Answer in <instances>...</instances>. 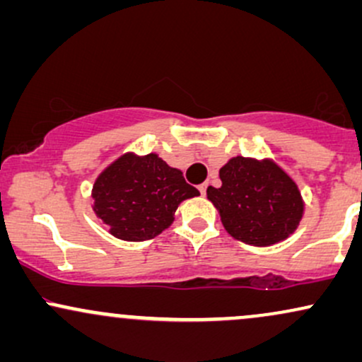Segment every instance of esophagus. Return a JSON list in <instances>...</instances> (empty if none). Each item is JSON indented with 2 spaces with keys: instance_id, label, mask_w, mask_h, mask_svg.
<instances>
[{
  "instance_id": "obj_1",
  "label": "esophagus",
  "mask_w": 362,
  "mask_h": 362,
  "mask_svg": "<svg viewBox=\"0 0 362 362\" xmlns=\"http://www.w3.org/2000/svg\"><path fill=\"white\" fill-rule=\"evenodd\" d=\"M207 185H209V184H207V182H204V184H201V185H199V190H201V194H202V195L206 194V190H207Z\"/></svg>"
}]
</instances>
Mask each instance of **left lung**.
I'll return each mask as SVG.
<instances>
[{"label": "left lung", "mask_w": 362, "mask_h": 362, "mask_svg": "<svg viewBox=\"0 0 362 362\" xmlns=\"http://www.w3.org/2000/svg\"><path fill=\"white\" fill-rule=\"evenodd\" d=\"M219 178L223 185L207 187V199L219 209L223 226L233 238L269 247L298 228L301 194L274 161L231 158L219 170Z\"/></svg>", "instance_id": "8db88e82"}]
</instances>
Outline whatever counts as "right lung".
<instances>
[{"mask_svg":"<svg viewBox=\"0 0 362 362\" xmlns=\"http://www.w3.org/2000/svg\"><path fill=\"white\" fill-rule=\"evenodd\" d=\"M199 195L180 170L158 155H124L105 168L93 185V211L115 238L143 242L173 221L178 204Z\"/></svg>","mask_w":362,"mask_h":362,"instance_id":"obj_1","label":"right lung"}]
</instances>
